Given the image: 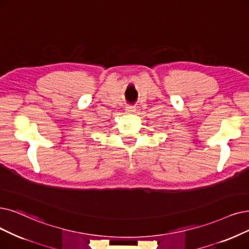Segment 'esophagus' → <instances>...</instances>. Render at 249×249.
<instances>
[{
    "label": "esophagus",
    "instance_id": "34e87169",
    "mask_svg": "<svg viewBox=\"0 0 249 249\" xmlns=\"http://www.w3.org/2000/svg\"><path fill=\"white\" fill-rule=\"evenodd\" d=\"M125 111H126V113H133V112H135V107L127 106V107H125Z\"/></svg>",
    "mask_w": 249,
    "mask_h": 249
}]
</instances>
